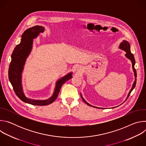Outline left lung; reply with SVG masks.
Here are the masks:
<instances>
[{"label":"left lung","mask_w":146,"mask_h":146,"mask_svg":"<svg viewBox=\"0 0 146 146\" xmlns=\"http://www.w3.org/2000/svg\"><path fill=\"white\" fill-rule=\"evenodd\" d=\"M119 48L122 50H123L124 51H125L126 54H125V56L129 59L130 60H131L132 62V69H133V73H134V76H135V81L133 83V85H132V87L131 89V90L129 91V92L128 93V96L125 99V100H127V99L128 98L129 96L130 95V94L131 93V92L132 91V90L134 89V88L135 87V86H136V77H137V73H136V69H135V58H134V56H133V54L131 53V47H130V44L129 43L128 41H127V40H123L122 42H121L120 44H119ZM81 95V97L82 98V99L83 100V101H84L87 105L88 106H92L94 108H98V109H103V108H97V107H95V106H92L90 104H89L88 102H87V101L83 98L81 94H80ZM125 100L124 102H125ZM124 102L123 103H124Z\"/></svg>","instance_id":"8db88e82"}]
</instances>
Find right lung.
<instances>
[{"label":"right lung","mask_w":146,"mask_h":146,"mask_svg":"<svg viewBox=\"0 0 146 146\" xmlns=\"http://www.w3.org/2000/svg\"><path fill=\"white\" fill-rule=\"evenodd\" d=\"M44 29L45 28L42 26L36 25L28 28L24 32L20 43L17 45L11 54V60L9 69V81L17 96L25 103L36 106H46L52 103L58 97L62 85L72 78V72H70L59 79L56 82L52 95L47 99H32L27 98L25 95L22 84V73L24 65L32 51L33 39L40 33L44 32Z\"/></svg>","instance_id":"obj_1"}]
</instances>
